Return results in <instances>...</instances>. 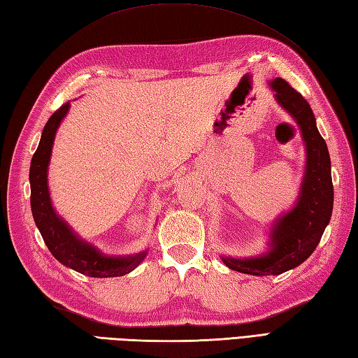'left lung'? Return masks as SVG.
<instances>
[{
  "label": "left lung",
  "instance_id": "obj_1",
  "mask_svg": "<svg viewBox=\"0 0 358 358\" xmlns=\"http://www.w3.org/2000/svg\"><path fill=\"white\" fill-rule=\"evenodd\" d=\"M270 87L276 91L278 103L301 128L306 164L294 207L273 224L268 252L244 259L221 257L230 270L253 276H278L308 259L328 226L334 203L328 146L315 127L310 103L284 79L276 78Z\"/></svg>",
  "mask_w": 358,
  "mask_h": 358
}]
</instances>
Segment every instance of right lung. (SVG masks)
<instances>
[{"label":"right lung","mask_w":358,"mask_h":358,"mask_svg":"<svg viewBox=\"0 0 358 358\" xmlns=\"http://www.w3.org/2000/svg\"><path fill=\"white\" fill-rule=\"evenodd\" d=\"M69 110L70 103L66 102L52 114L43 129L36 152L33 154L29 173L33 220H35L50 253L65 267L90 278L124 276L145 259L148 250L131 256H106L74 234L52 206L47 182L48 162L52 155L56 131Z\"/></svg>","instance_id":"add662e5"}]
</instances>
